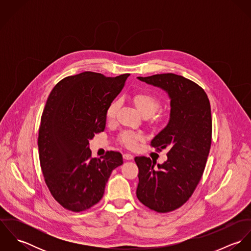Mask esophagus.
Returning <instances> with one entry per match:
<instances>
[{
    "mask_svg": "<svg viewBox=\"0 0 251 251\" xmlns=\"http://www.w3.org/2000/svg\"><path fill=\"white\" fill-rule=\"evenodd\" d=\"M124 158L125 159H126V160H130V159H132L133 158V155L131 154V153H124Z\"/></svg>",
    "mask_w": 251,
    "mask_h": 251,
    "instance_id": "esophagus-1",
    "label": "esophagus"
}]
</instances>
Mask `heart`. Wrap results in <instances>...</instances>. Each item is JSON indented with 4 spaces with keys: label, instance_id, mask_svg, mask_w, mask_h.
<instances>
[{
    "label": "heart",
    "instance_id": "heart-1",
    "mask_svg": "<svg viewBox=\"0 0 251 251\" xmlns=\"http://www.w3.org/2000/svg\"><path fill=\"white\" fill-rule=\"evenodd\" d=\"M133 101L144 116H148V117L155 114L159 110V108L161 107L160 99L150 92H145V91L137 92L133 96ZM119 107H120L119 100H114L108 105L107 109L105 111V116L108 121H112L116 118ZM142 138H143V135L141 133L130 131V130H124L119 135L120 142L129 149L135 148L137 145V141L141 140Z\"/></svg>",
    "mask_w": 251,
    "mask_h": 251
}]
</instances>
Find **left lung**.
<instances>
[{"mask_svg":"<svg viewBox=\"0 0 251 251\" xmlns=\"http://www.w3.org/2000/svg\"><path fill=\"white\" fill-rule=\"evenodd\" d=\"M165 90L171 99L170 121L151 142L157 151L167 149L162 164L150 157L134 158L139 182L138 200L157 213L181 207L193 194L203 176L212 144L211 104L205 91L195 82L174 73L138 77Z\"/></svg>","mask_w":251,"mask_h":251,"instance_id":"left-lung-1","label":"left lung"}]
</instances>
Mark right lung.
Segmentation results:
<instances>
[{"mask_svg": "<svg viewBox=\"0 0 251 251\" xmlns=\"http://www.w3.org/2000/svg\"><path fill=\"white\" fill-rule=\"evenodd\" d=\"M128 75L68 76L47 99L38 129L39 162L51 195L69 211L79 213L98 204L112 171L123 164L119 151L93 158L89 141L104 130L105 111Z\"/></svg>", "mask_w": 251, "mask_h": 251, "instance_id": "1", "label": "right lung"}]
</instances>
